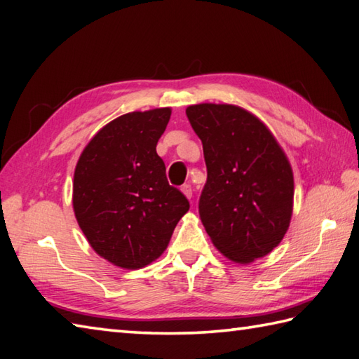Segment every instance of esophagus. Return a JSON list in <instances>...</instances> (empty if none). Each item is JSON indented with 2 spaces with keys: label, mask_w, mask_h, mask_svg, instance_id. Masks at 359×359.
Returning a JSON list of instances; mask_svg holds the SVG:
<instances>
[{
  "label": "esophagus",
  "mask_w": 359,
  "mask_h": 359,
  "mask_svg": "<svg viewBox=\"0 0 359 359\" xmlns=\"http://www.w3.org/2000/svg\"><path fill=\"white\" fill-rule=\"evenodd\" d=\"M182 193H184L188 199H191V196H193V188H191V185L189 184H185L184 187H182Z\"/></svg>",
  "instance_id": "34e87169"
}]
</instances>
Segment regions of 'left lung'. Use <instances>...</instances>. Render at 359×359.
<instances>
[{
    "label": "left lung",
    "mask_w": 359,
    "mask_h": 359,
    "mask_svg": "<svg viewBox=\"0 0 359 359\" xmlns=\"http://www.w3.org/2000/svg\"><path fill=\"white\" fill-rule=\"evenodd\" d=\"M202 140L207 182L199 215L220 253L248 264L269 255L288 230L293 172L276 139L253 114L233 104L188 106Z\"/></svg>",
    "instance_id": "8db88e82"
}]
</instances>
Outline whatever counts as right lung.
Masks as SVG:
<instances>
[{"label":"right lung","instance_id":"right-lung-1","mask_svg":"<svg viewBox=\"0 0 359 359\" xmlns=\"http://www.w3.org/2000/svg\"><path fill=\"white\" fill-rule=\"evenodd\" d=\"M170 117V108L120 116L94 135L75 168L77 222L90 247L121 269H142L162 255L189 210L156 151Z\"/></svg>","mask_w":359,"mask_h":359}]
</instances>
